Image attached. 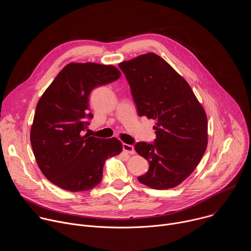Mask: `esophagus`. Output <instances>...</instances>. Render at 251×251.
Returning <instances> with one entry per match:
<instances>
[{"label": "esophagus", "instance_id": "1", "mask_svg": "<svg viewBox=\"0 0 251 251\" xmlns=\"http://www.w3.org/2000/svg\"><path fill=\"white\" fill-rule=\"evenodd\" d=\"M123 151L126 152V153H128V154H130V155L135 154V149H134V147H133L132 145L125 144V143L123 144Z\"/></svg>", "mask_w": 251, "mask_h": 251}]
</instances>
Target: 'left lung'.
<instances>
[{"label": "left lung", "mask_w": 251, "mask_h": 251, "mask_svg": "<svg viewBox=\"0 0 251 251\" xmlns=\"http://www.w3.org/2000/svg\"><path fill=\"white\" fill-rule=\"evenodd\" d=\"M140 116L154 119V144L139 142L136 152L149 171L138 180L155 190L175 188L199 165L207 145V118L189 83L154 52L119 63Z\"/></svg>", "instance_id": "left-lung-1"}]
</instances>
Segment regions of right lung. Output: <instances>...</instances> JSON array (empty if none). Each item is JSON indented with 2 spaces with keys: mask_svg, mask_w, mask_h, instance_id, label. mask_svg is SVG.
<instances>
[{
  "mask_svg": "<svg viewBox=\"0 0 251 251\" xmlns=\"http://www.w3.org/2000/svg\"><path fill=\"white\" fill-rule=\"evenodd\" d=\"M120 76L113 65L70 62L40 98L30 128L31 148L42 173L58 188L91 190L102 180L105 161L122 152L117 138L83 135L93 117L88 112L90 92Z\"/></svg>",
  "mask_w": 251,
  "mask_h": 251,
  "instance_id": "obj_1",
  "label": "right lung"
}]
</instances>
